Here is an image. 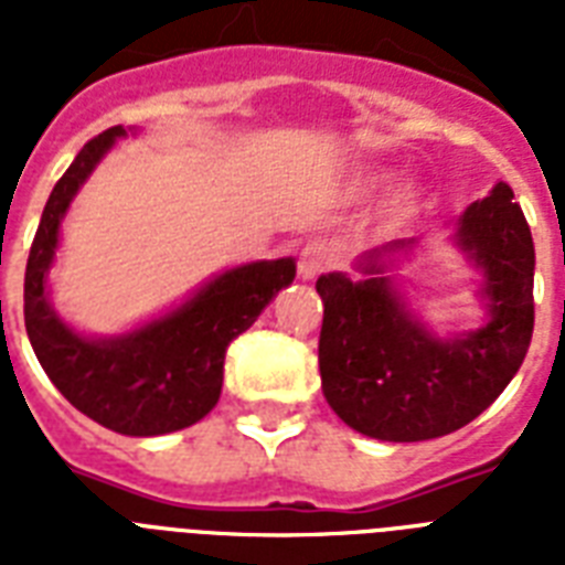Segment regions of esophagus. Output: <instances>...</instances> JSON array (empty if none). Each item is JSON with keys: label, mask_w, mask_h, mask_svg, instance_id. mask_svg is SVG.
<instances>
[{"label": "esophagus", "mask_w": 565, "mask_h": 565, "mask_svg": "<svg viewBox=\"0 0 565 565\" xmlns=\"http://www.w3.org/2000/svg\"><path fill=\"white\" fill-rule=\"evenodd\" d=\"M334 260V248L326 239H310L308 246L299 252V275L301 278H317L319 273H326Z\"/></svg>", "instance_id": "esophagus-1"}]
</instances>
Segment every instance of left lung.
<instances>
[{
    "label": "left lung",
    "mask_w": 565,
    "mask_h": 565,
    "mask_svg": "<svg viewBox=\"0 0 565 565\" xmlns=\"http://www.w3.org/2000/svg\"><path fill=\"white\" fill-rule=\"evenodd\" d=\"M460 246L483 269L490 322L457 340H437L413 317L375 264L366 281L322 275L319 331L322 393L334 413L366 437L434 439L481 416L525 361L534 334V239L508 184L469 204ZM411 246L393 243L384 252Z\"/></svg>",
    "instance_id": "1"
}]
</instances>
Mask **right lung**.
<instances>
[{"mask_svg": "<svg viewBox=\"0 0 565 565\" xmlns=\"http://www.w3.org/2000/svg\"><path fill=\"white\" fill-rule=\"evenodd\" d=\"M126 128L87 140L49 195L25 264V331L40 366L75 411L128 437H158L199 422L222 393L225 352L281 287L296 278L290 257L248 264L213 278L184 308L119 340H84L52 313L46 273L57 225L75 190Z\"/></svg>", "mask_w": 565, "mask_h": 565, "instance_id": "obj_1", "label": "right lung"}]
</instances>
